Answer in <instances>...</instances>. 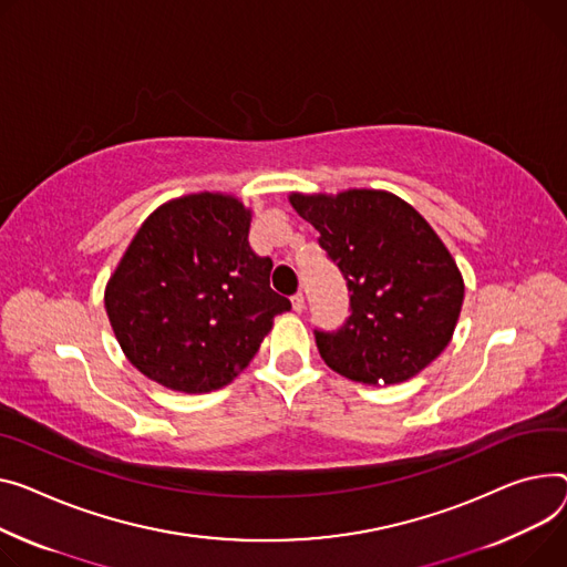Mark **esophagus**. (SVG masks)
Returning a JSON list of instances; mask_svg holds the SVG:
<instances>
[{
  "mask_svg": "<svg viewBox=\"0 0 567 567\" xmlns=\"http://www.w3.org/2000/svg\"><path fill=\"white\" fill-rule=\"evenodd\" d=\"M291 308H293V312H303V308H306V296L303 293H293L291 296Z\"/></svg>",
  "mask_w": 567,
  "mask_h": 567,
  "instance_id": "esophagus-1",
  "label": "esophagus"
}]
</instances>
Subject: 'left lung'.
Wrapping results in <instances>:
<instances>
[{
  "instance_id": "8db88e82",
  "label": "left lung",
  "mask_w": 567,
  "mask_h": 567,
  "mask_svg": "<svg viewBox=\"0 0 567 567\" xmlns=\"http://www.w3.org/2000/svg\"><path fill=\"white\" fill-rule=\"evenodd\" d=\"M289 203L315 225L351 293L347 323L315 330L323 362L362 385L417 375L451 342L465 296L442 239L417 209L388 192L291 194Z\"/></svg>"
}]
</instances>
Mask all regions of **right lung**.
<instances>
[{"instance_id":"right-lung-1","label":"right lung","mask_w":567,"mask_h":567,"mask_svg":"<svg viewBox=\"0 0 567 567\" xmlns=\"http://www.w3.org/2000/svg\"><path fill=\"white\" fill-rule=\"evenodd\" d=\"M250 209L235 196L192 194L150 214L106 282L104 308L127 360L186 394L237 379L291 310L271 289V257L248 244Z\"/></svg>"}]
</instances>
